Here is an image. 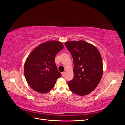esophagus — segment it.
<instances>
[{
	"label": "esophagus",
	"instance_id": "esophagus-1",
	"mask_svg": "<svg viewBox=\"0 0 125 125\" xmlns=\"http://www.w3.org/2000/svg\"><path fill=\"white\" fill-rule=\"evenodd\" d=\"M65 72H62V76L63 77L64 75H65Z\"/></svg>",
	"mask_w": 125,
	"mask_h": 125
}]
</instances>
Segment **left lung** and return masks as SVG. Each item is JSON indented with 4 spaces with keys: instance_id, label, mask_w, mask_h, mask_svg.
<instances>
[{
    "instance_id": "8db88e82",
    "label": "left lung",
    "mask_w": 125,
    "mask_h": 125,
    "mask_svg": "<svg viewBox=\"0 0 125 125\" xmlns=\"http://www.w3.org/2000/svg\"><path fill=\"white\" fill-rule=\"evenodd\" d=\"M65 45L73 60L74 76L68 82L69 88L79 95L89 94L96 88L103 74L100 52L83 41L67 42Z\"/></svg>"
}]
</instances>
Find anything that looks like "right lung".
I'll return each instance as SVG.
<instances>
[{"instance_id": "obj_1", "label": "right lung", "mask_w": 125, "mask_h": 125, "mask_svg": "<svg viewBox=\"0 0 125 125\" xmlns=\"http://www.w3.org/2000/svg\"><path fill=\"white\" fill-rule=\"evenodd\" d=\"M63 48L62 43L50 41L34 50L24 64V75L28 83L35 91L46 93L62 77L55 62V56Z\"/></svg>"}]
</instances>
